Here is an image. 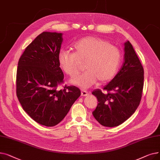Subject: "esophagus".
<instances>
[{"label": "esophagus", "mask_w": 160, "mask_h": 160, "mask_svg": "<svg viewBox=\"0 0 160 160\" xmlns=\"http://www.w3.org/2000/svg\"><path fill=\"white\" fill-rule=\"evenodd\" d=\"M81 95H82V96H87L88 95V91H86L85 90H82Z\"/></svg>", "instance_id": "34e87169"}]
</instances>
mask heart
<instances>
[{"instance_id": "1", "label": "heart", "mask_w": 160, "mask_h": 160, "mask_svg": "<svg viewBox=\"0 0 160 160\" xmlns=\"http://www.w3.org/2000/svg\"><path fill=\"white\" fill-rule=\"evenodd\" d=\"M73 48L74 52L62 50L58 56V62L62 70L70 77L80 72L79 62H86V71L71 80L74 84L88 88L97 80L100 82L112 80L119 70L122 59L121 50L104 39L83 38L75 42Z\"/></svg>"}]
</instances>
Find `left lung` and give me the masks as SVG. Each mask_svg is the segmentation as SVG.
<instances>
[{"label":"left lung","mask_w":160,"mask_h":160,"mask_svg":"<svg viewBox=\"0 0 160 160\" xmlns=\"http://www.w3.org/2000/svg\"><path fill=\"white\" fill-rule=\"evenodd\" d=\"M124 62L115 77L92 94L98 105L93 112L95 119L106 127H117L135 112L139 105L144 84V70L132 44L124 43Z\"/></svg>","instance_id":"obj_1"}]
</instances>
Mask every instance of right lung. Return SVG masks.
Wrapping results in <instances>:
<instances>
[{
  "mask_svg": "<svg viewBox=\"0 0 160 160\" xmlns=\"http://www.w3.org/2000/svg\"><path fill=\"white\" fill-rule=\"evenodd\" d=\"M62 33L44 32L25 48L19 58L16 93L23 110L38 123L54 127L60 122L81 95L79 88L65 86L58 56Z\"/></svg>",
  "mask_w": 160,
  "mask_h": 160,
  "instance_id": "obj_1",
  "label": "right lung"
}]
</instances>
